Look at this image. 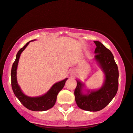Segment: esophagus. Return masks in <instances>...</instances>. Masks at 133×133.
Returning a JSON list of instances; mask_svg holds the SVG:
<instances>
[{"instance_id":"34e87169","label":"esophagus","mask_w":133,"mask_h":133,"mask_svg":"<svg viewBox=\"0 0 133 133\" xmlns=\"http://www.w3.org/2000/svg\"><path fill=\"white\" fill-rule=\"evenodd\" d=\"M70 76L72 77H74V72L73 71H71V72H70Z\"/></svg>"}]
</instances>
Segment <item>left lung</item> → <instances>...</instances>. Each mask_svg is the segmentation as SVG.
<instances>
[{"mask_svg": "<svg viewBox=\"0 0 133 133\" xmlns=\"http://www.w3.org/2000/svg\"><path fill=\"white\" fill-rule=\"evenodd\" d=\"M96 44L94 61L104 74L103 85L97 90H89L84 83L77 80L75 99L79 108L90 112H97L106 107L115 96L118 87V69L111 51L99 41Z\"/></svg>", "mask_w": 133, "mask_h": 133, "instance_id": "1", "label": "left lung"}]
</instances>
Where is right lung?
I'll list each match as a JSON object with an SVG mask.
<instances>
[{"instance_id":"right-lung-1","label":"right lung","mask_w":133,"mask_h":133,"mask_svg":"<svg viewBox=\"0 0 133 133\" xmlns=\"http://www.w3.org/2000/svg\"><path fill=\"white\" fill-rule=\"evenodd\" d=\"M34 40H32L27 43L23 48L18 51L16 55V59L13 63L12 68H11V87H12V90L15 95L25 107L32 111L42 112L48 110L54 106L55 102L56 101L58 94L63 88L68 78H66L61 81L55 83L46 93L40 96L30 97L25 95L22 91L21 88L18 83L17 77H16L18 62H19L22 52L24 51L29 43Z\"/></svg>"}]
</instances>
